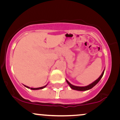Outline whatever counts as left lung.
<instances>
[{
	"instance_id": "left-lung-1",
	"label": "left lung",
	"mask_w": 120,
	"mask_h": 120,
	"mask_svg": "<svg viewBox=\"0 0 120 120\" xmlns=\"http://www.w3.org/2000/svg\"><path fill=\"white\" fill-rule=\"evenodd\" d=\"M104 71H105V69L103 71L102 74H101V75L95 81H94V82H93V83H92L91 84H90V85H88V86H85V87H79V86H74V85H72L71 83H70L69 82H68V81L66 79V81H67V82L68 83V84L69 85V86L71 87V89H73V90H78V91H86V90H90V89H91V88H93L94 86H95V85L98 83L99 82V81L100 80V79H101V78H102L103 74H104Z\"/></svg>"
}]
</instances>
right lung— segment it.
Returning <instances> with one entry per match:
<instances>
[{"mask_svg":"<svg viewBox=\"0 0 120 120\" xmlns=\"http://www.w3.org/2000/svg\"><path fill=\"white\" fill-rule=\"evenodd\" d=\"M24 86H25V85H24ZM25 86L26 87L28 88V89H31V90H39V89H43V88H45L46 86H43V87H38V88H31V87H29L26 86Z\"/></svg>","mask_w":120,"mask_h":120,"instance_id":"obj_1","label":"right lung"}]
</instances>
